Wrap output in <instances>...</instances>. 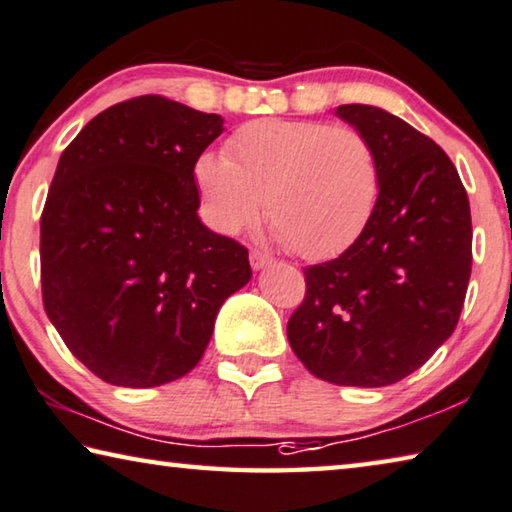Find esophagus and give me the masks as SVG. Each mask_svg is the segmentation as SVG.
Listing matches in <instances>:
<instances>
[{
	"instance_id": "obj_1",
	"label": "esophagus",
	"mask_w": 512,
	"mask_h": 512,
	"mask_svg": "<svg viewBox=\"0 0 512 512\" xmlns=\"http://www.w3.org/2000/svg\"><path fill=\"white\" fill-rule=\"evenodd\" d=\"M271 262H273V259L266 253H262V250H250V266H253L255 271L266 269V266H269Z\"/></svg>"
}]
</instances>
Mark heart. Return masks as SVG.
Wrapping results in <instances>:
<instances>
[{"instance_id":"b5f03b06","label":"heart","mask_w":512,"mask_h":512,"mask_svg":"<svg viewBox=\"0 0 512 512\" xmlns=\"http://www.w3.org/2000/svg\"><path fill=\"white\" fill-rule=\"evenodd\" d=\"M214 230L237 234L266 218L300 257L339 255L360 237L378 196L371 143L353 127L321 120L264 118L225 143V157L200 154L193 166Z\"/></svg>"}]
</instances>
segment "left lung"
<instances>
[{"mask_svg":"<svg viewBox=\"0 0 512 512\" xmlns=\"http://www.w3.org/2000/svg\"><path fill=\"white\" fill-rule=\"evenodd\" d=\"M337 116L371 143L380 191L360 237L305 269V300L287 337L316 378L385 387L456 330L472 275V214L435 141L369 104H342Z\"/></svg>","mask_w":512,"mask_h":512,"instance_id":"1","label":"left lung"}]
</instances>
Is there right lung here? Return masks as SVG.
Segmentation results:
<instances>
[{
    "label": "right lung",
    "mask_w": 512,
    "mask_h": 512,
    "mask_svg": "<svg viewBox=\"0 0 512 512\" xmlns=\"http://www.w3.org/2000/svg\"><path fill=\"white\" fill-rule=\"evenodd\" d=\"M223 118L159 95L113 104L63 150L40 216L43 305L104 383L157 387L200 362L248 285V250L198 218L193 166Z\"/></svg>",
    "instance_id": "obj_1"
}]
</instances>
